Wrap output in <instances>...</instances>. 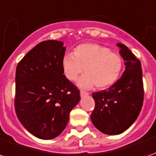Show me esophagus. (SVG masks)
<instances>
[{"label": "esophagus", "mask_w": 156, "mask_h": 156, "mask_svg": "<svg viewBox=\"0 0 156 156\" xmlns=\"http://www.w3.org/2000/svg\"><path fill=\"white\" fill-rule=\"evenodd\" d=\"M80 96H81V97H84V96H86L89 94V93H87V92H85V91L84 90H80Z\"/></svg>", "instance_id": "1"}]
</instances>
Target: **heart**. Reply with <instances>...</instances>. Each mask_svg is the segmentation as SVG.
Here are the masks:
<instances>
[{
  "mask_svg": "<svg viewBox=\"0 0 156 156\" xmlns=\"http://www.w3.org/2000/svg\"><path fill=\"white\" fill-rule=\"evenodd\" d=\"M73 54L63 57L62 68L64 76L71 81L76 80L84 70L85 75L78 81L80 88L91 89L96 85L99 90H105L115 84L121 76L122 58L108 48L84 43L77 46Z\"/></svg>",
  "mask_w": 156,
  "mask_h": 156,
  "instance_id": "b5f03b06",
  "label": "heart"
}]
</instances>
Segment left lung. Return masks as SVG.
Wrapping results in <instances>:
<instances>
[{
    "instance_id": "obj_1",
    "label": "left lung",
    "mask_w": 156,
    "mask_h": 156,
    "mask_svg": "<svg viewBox=\"0 0 156 156\" xmlns=\"http://www.w3.org/2000/svg\"><path fill=\"white\" fill-rule=\"evenodd\" d=\"M126 66L122 77L108 90L92 94L95 108L91 113L94 127L107 135L121 134L132 126L144 99L140 62L127 46L118 43Z\"/></svg>"
}]
</instances>
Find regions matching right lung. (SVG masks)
<instances>
[{
    "label": "right lung",
    "instance_id": "1",
    "mask_svg": "<svg viewBox=\"0 0 156 156\" xmlns=\"http://www.w3.org/2000/svg\"><path fill=\"white\" fill-rule=\"evenodd\" d=\"M63 44L43 41L16 67V115L27 131L43 140L60 135L68 123L70 112L80 99L79 90L63 74Z\"/></svg>",
    "mask_w": 156,
    "mask_h": 156
}]
</instances>
